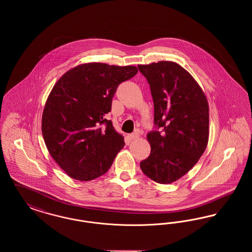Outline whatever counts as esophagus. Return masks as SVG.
I'll return each instance as SVG.
<instances>
[{
    "instance_id": "34e87169",
    "label": "esophagus",
    "mask_w": 252,
    "mask_h": 252,
    "mask_svg": "<svg viewBox=\"0 0 252 252\" xmlns=\"http://www.w3.org/2000/svg\"><path fill=\"white\" fill-rule=\"evenodd\" d=\"M139 137H140V134H139L138 132H134V133H131V134L128 135V138H129L130 140H136V139H138Z\"/></svg>"
}]
</instances>
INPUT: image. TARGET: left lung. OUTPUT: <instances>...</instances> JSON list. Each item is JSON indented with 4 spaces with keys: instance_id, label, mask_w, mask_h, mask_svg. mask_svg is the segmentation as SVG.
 Segmentation results:
<instances>
[{
    "instance_id": "obj_1",
    "label": "left lung",
    "mask_w": 252,
    "mask_h": 252,
    "mask_svg": "<svg viewBox=\"0 0 252 252\" xmlns=\"http://www.w3.org/2000/svg\"><path fill=\"white\" fill-rule=\"evenodd\" d=\"M154 103V129L147 134L150 155L140 167L150 180L167 184L197 162L209 140V107L192 75L172 61L138 65Z\"/></svg>"
}]
</instances>
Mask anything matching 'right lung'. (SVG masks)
Masks as SVG:
<instances>
[{"label":"right lung","instance_id":"obj_1","mask_svg":"<svg viewBox=\"0 0 252 252\" xmlns=\"http://www.w3.org/2000/svg\"><path fill=\"white\" fill-rule=\"evenodd\" d=\"M134 66L88 63L66 72L54 86L42 114L49 153L74 180L104 175L125 146L106 114L118 86L137 74Z\"/></svg>","mask_w":252,"mask_h":252}]
</instances>
